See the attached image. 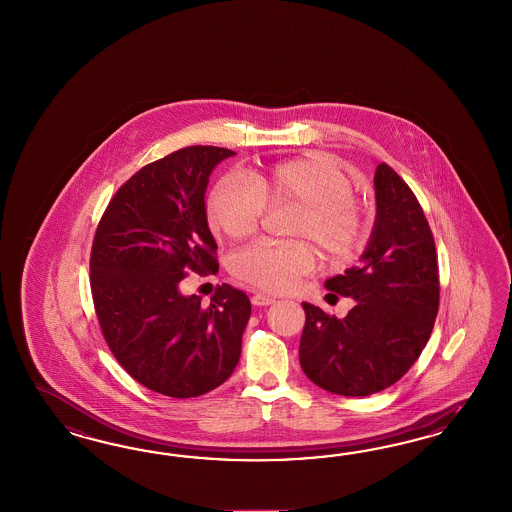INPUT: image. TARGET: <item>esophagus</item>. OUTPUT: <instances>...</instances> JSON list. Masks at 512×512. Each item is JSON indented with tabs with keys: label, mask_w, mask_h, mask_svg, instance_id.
<instances>
[{
	"label": "esophagus",
	"mask_w": 512,
	"mask_h": 512,
	"mask_svg": "<svg viewBox=\"0 0 512 512\" xmlns=\"http://www.w3.org/2000/svg\"><path fill=\"white\" fill-rule=\"evenodd\" d=\"M251 302H253L255 306H270V304L276 302V298H272L270 295H264V293H255L253 298H251Z\"/></svg>",
	"instance_id": "obj_1"
}]
</instances>
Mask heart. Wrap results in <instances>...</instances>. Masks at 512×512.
<instances>
[{
    "mask_svg": "<svg viewBox=\"0 0 512 512\" xmlns=\"http://www.w3.org/2000/svg\"><path fill=\"white\" fill-rule=\"evenodd\" d=\"M295 206L287 234L295 242H255L231 259L234 276L268 293L293 289L317 264L321 249L326 263L355 261L368 240L370 223L364 204L353 195V182L325 154H306L264 171L231 174L217 182L208 199V221L229 240L255 233L266 208Z\"/></svg>",
    "mask_w": 512,
    "mask_h": 512,
    "instance_id": "heart-1",
    "label": "heart"
}]
</instances>
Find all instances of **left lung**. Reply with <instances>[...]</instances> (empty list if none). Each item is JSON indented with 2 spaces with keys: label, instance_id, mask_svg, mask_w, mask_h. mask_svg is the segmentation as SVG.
<instances>
[{
  "label": "left lung",
  "instance_id": "left-lung-1",
  "mask_svg": "<svg viewBox=\"0 0 512 512\" xmlns=\"http://www.w3.org/2000/svg\"><path fill=\"white\" fill-rule=\"evenodd\" d=\"M373 186L377 212L360 264L325 281L357 304L343 319L302 304L300 366L340 396L394 385L426 347L439 308L434 236L417 197L387 163L375 169Z\"/></svg>",
  "mask_w": 512,
  "mask_h": 512
}]
</instances>
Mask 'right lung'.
I'll use <instances>...</instances> for the list:
<instances>
[{
  "mask_svg": "<svg viewBox=\"0 0 512 512\" xmlns=\"http://www.w3.org/2000/svg\"><path fill=\"white\" fill-rule=\"evenodd\" d=\"M233 155L189 146L146 165L118 189L93 238V306L110 351L140 385L171 398L214 390L240 360L246 293L223 283L204 308L180 291L187 272H217L204 195Z\"/></svg>",
  "mask_w": 512,
  "mask_h": 512,
  "instance_id": "1",
  "label": "right lung"
}]
</instances>
